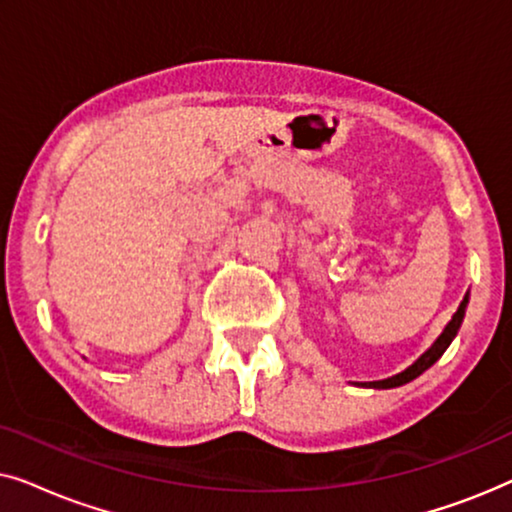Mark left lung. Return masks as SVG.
I'll return each instance as SVG.
<instances>
[{
    "mask_svg": "<svg viewBox=\"0 0 512 512\" xmlns=\"http://www.w3.org/2000/svg\"><path fill=\"white\" fill-rule=\"evenodd\" d=\"M466 305H468V293L464 296V300H461L459 310L454 312V317L450 319V324L445 326V331L438 335V340L433 342V345L426 349V352L419 356V359H415L410 363L408 368H403L401 373H394L389 377H384V380H375V382H363V387H375V389H391V387H401V384L415 380L417 375H422L426 368L433 366L440 356H443V352L447 347H450V342L454 335H457L459 326H461V319H464V312H466Z\"/></svg>",
    "mask_w": 512,
    "mask_h": 512,
    "instance_id": "obj_1",
    "label": "left lung"
}]
</instances>
